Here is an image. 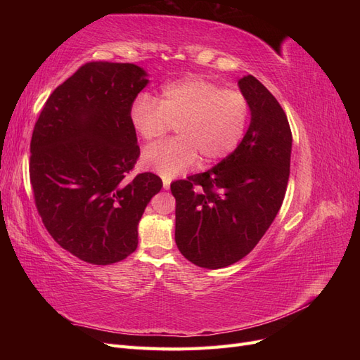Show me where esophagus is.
<instances>
[{
	"label": "esophagus",
	"instance_id": "1",
	"mask_svg": "<svg viewBox=\"0 0 360 360\" xmlns=\"http://www.w3.org/2000/svg\"><path fill=\"white\" fill-rule=\"evenodd\" d=\"M162 181H163V189H169L171 179L169 177H162Z\"/></svg>",
	"mask_w": 360,
	"mask_h": 360
}]
</instances>
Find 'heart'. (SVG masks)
I'll return each mask as SVG.
<instances>
[{"mask_svg":"<svg viewBox=\"0 0 360 360\" xmlns=\"http://www.w3.org/2000/svg\"><path fill=\"white\" fill-rule=\"evenodd\" d=\"M250 108L246 96L237 90L202 78H186L167 84L158 101L139 94L130 105L129 120L135 132L146 141H155L177 126L179 136L144 150L143 163L174 177L202 163L226 158L240 144L249 122Z\"/></svg>","mask_w":360,"mask_h":360,"instance_id":"obj_1","label":"heart"}]
</instances>
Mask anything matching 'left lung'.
<instances>
[{
  "instance_id": "1",
  "label": "left lung",
  "mask_w": 360,
  "mask_h": 360,
  "mask_svg": "<svg viewBox=\"0 0 360 360\" xmlns=\"http://www.w3.org/2000/svg\"><path fill=\"white\" fill-rule=\"evenodd\" d=\"M250 108L242 143L212 169L171 183L176 243L205 269L237 263L278 214L290 177L291 129L279 102L252 75L238 81Z\"/></svg>"
}]
</instances>
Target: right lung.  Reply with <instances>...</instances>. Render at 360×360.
<instances>
[{
	"label": "right lung",
	"instance_id": "obj_1",
	"mask_svg": "<svg viewBox=\"0 0 360 360\" xmlns=\"http://www.w3.org/2000/svg\"><path fill=\"white\" fill-rule=\"evenodd\" d=\"M146 76L130 63H85L52 91L32 130L37 212L53 240L85 263L132 254L141 216L162 188L153 172L126 180L139 158L129 110Z\"/></svg>",
	"mask_w": 360,
	"mask_h": 360
}]
</instances>
